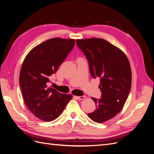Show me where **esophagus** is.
Returning a JSON list of instances; mask_svg holds the SVG:
<instances>
[{
  "label": "esophagus",
  "mask_w": 154,
  "mask_h": 154,
  "mask_svg": "<svg viewBox=\"0 0 154 154\" xmlns=\"http://www.w3.org/2000/svg\"><path fill=\"white\" fill-rule=\"evenodd\" d=\"M74 98L78 99V100H83V99L85 98V96H74Z\"/></svg>",
  "instance_id": "1"
}]
</instances>
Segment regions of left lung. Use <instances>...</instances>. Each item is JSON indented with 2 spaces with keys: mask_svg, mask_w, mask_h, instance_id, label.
<instances>
[{
  "mask_svg": "<svg viewBox=\"0 0 154 154\" xmlns=\"http://www.w3.org/2000/svg\"><path fill=\"white\" fill-rule=\"evenodd\" d=\"M76 42L88 60L91 76L100 78L101 97H92L96 109L88 116L94 122H105L119 113L128 96L132 83L128 59L122 50L104 39H78Z\"/></svg>",
  "mask_w": 154,
  "mask_h": 154,
  "instance_id": "left-lung-1",
  "label": "left lung"
}]
</instances>
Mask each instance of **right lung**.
<instances>
[{"instance_id": "obj_1", "label": "right lung", "mask_w": 154, "mask_h": 154, "mask_svg": "<svg viewBox=\"0 0 154 154\" xmlns=\"http://www.w3.org/2000/svg\"><path fill=\"white\" fill-rule=\"evenodd\" d=\"M74 44V39H49L32 49L23 62L19 77L23 99L42 121L57 119L72 99L71 94H62L48 85L49 76L58 71Z\"/></svg>"}]
</instances>
